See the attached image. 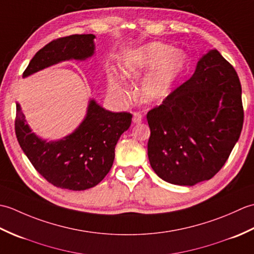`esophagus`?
<instances>
[{"label": "esophagus", "mask_w": 254, "mask_h": 254, "mask_svg": "<svg viewBox=\"0 0 254 254\" xmlns=\"http://www.w3.org/2000/svg\"><path fill=\"white\" fill-rule=\"evenodd\" d=\"M142 115L139 112H133V123L135 124H139L142 122Z\"/></svg>", "instance_id": "1"}]
</instances>
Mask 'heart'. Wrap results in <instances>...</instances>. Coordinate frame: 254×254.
<instances>
[{
    "label": "heart",
    "instance_id": "1",
    "mask_svg": "<svg viewBox=\"0 0 254 254\" xmlns=\"http://www.w3.org/2000/svg\"><path fill=\"white\" fill-rule=\"evenodd\" d=\"M188 65V57L183 51L163 42L152 41L127 52L120 63V71L115 67L107 69V85L109 95L123 102L127 99L130 87L124 77L136 79L138 97L144 102H155L169 94L172 86Z\"/></svg>",
    "mask_w": 254,
    "mask_h": 254
}]
</instances>
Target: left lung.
Returning <instances> with one entry per match:
<instances>
[{"label": "left lung", "instance_id": "left-lung-1", "mask_svg": "<svg viewBox=\"0 0 254 254\" xmlns=\"http://www.w3.org/2000/svg\"><path fill=\"white\" fill-rule=\"evenodd\" d=\"M147 154L159 178L195 186L225 165L244 124L241 85L216 49L205 53L190 79L147 113Z\"/></svg>", "mask_w": 254, "mask_h": 254}]
</instances>
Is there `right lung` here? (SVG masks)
<instances>
[{
	"label": "right lung",
	"mask_w": 254,
	"mask_h": 254,
	"mask_svg": "<svg viewBox=\"0 0 254 254\" xmlns=\"http://www.w3.org/2000/svg\"><path fill=\"white\" fill-rule=\"evenodd\" d=\"M95 38L72 35L51 41L31 59L23 77L61 62L88 60L95 55ZM131 121L130 113L111 112L91 98L83 121L72 133L48 141L32 132L16 102L15 132L23 152L47 181L73 191L87 190L104 179L115 160L119 138Z\"/></svg>",
	"instance_id": "right-lung-1"
}]
</instances>
